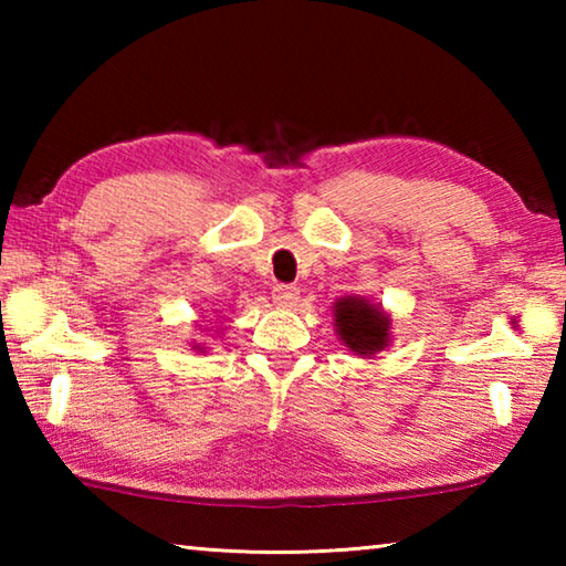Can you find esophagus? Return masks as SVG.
Wrapping results in <instances>:
<instances>
[{
	"label": "esophagus",
	"mask_w": 566,
	"mask_h": 566,
	"mask_svg": "<svg viewBox=\"0 0 566 566\" xmlns=\"http://www.w3.org/2000/svg\"><path fill=\"white\" fill-rule=\"evenodd\" d=\"M272 300L282 306H292L300 300V290H296L294 284H276L272 290Z\"/></svg>",
	"instance_id": "esophagus-1"
}]
</instances>
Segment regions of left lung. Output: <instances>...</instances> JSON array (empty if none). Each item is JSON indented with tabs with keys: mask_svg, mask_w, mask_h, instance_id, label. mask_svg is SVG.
I'll return each mask as SVG.
<instances>
[{
	"mask_svg": "<svg viewBox=\"0 0 566 566\" xmlns=\"http://www.w3.org/2000/svg\"><path fill=\"white\" fill-rule=\"evenodd\" d=\"M337 314V332L342 342L357 354H375L387 344L389 319L381 314L379 306L369 304L367 300L347 296L334 304Z\"/></svg>",
	"mask_w": 566,
	"mask_h": 566,
	"instance_id": "obj_1",
	"label": "left lung"
}]
</instances>
